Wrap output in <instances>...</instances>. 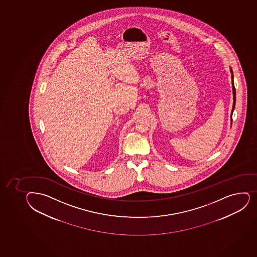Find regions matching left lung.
Segmentation results:
<instances>
[{
	"label": "left lung",
	"instance_id": "1",
	"mask_svg": "<svg viewBox=\"0 0 257 257\" xmlns=\"http://www.w3.org/2000/svg\"><path fill=\"white\" fill-rule=\"evenodd\" d=\"M230 72H231V78H232V89H233V108H232V111H231V121H232V116H233V112L234 110V107H235V100H236V93H235V87H234V83H233V71H232V68L230 67Z\"/></svg>",
	"mask_w": 257,
	"mask_h": 257
}]
</instances>
